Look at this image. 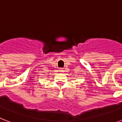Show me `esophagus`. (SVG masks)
<instances>
[{"label":"esophagus","instance_id":"1","mask_svg":"<svg viewBox=\"0 0 122 122\" xmlns=\"http://www.w3.org/2000/svg\"><path fill=\"white\" fill-rule=\"evenodd\" d=\"M60 70H60V71H62V69H60Z\"/></svg>","mask_w":122,"mask_h":122}]
</instances>
